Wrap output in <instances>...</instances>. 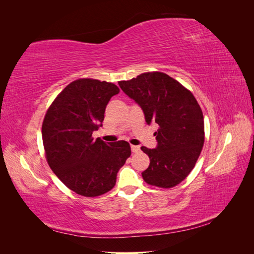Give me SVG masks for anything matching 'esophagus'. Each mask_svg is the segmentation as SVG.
<instances>
[{
    "mask_svg": "<svg viewBox=\"0 0 254 254\" xmlns=\"http://www.w3.org/2000/svg\"><path fill=\"white\" fill-rule=\"evenodd\" d=\"M131 150H132V152H139L140 151V146L131 145Z\"/></svg>",
    "mask_w": 254,
    "mask_h": 254,
    "instance_id": "34e87169",
    "label": "esophagus"
}]
</instances>
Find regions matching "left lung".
Returning <instances> with one entry per match:
<instances>
[{
	"label": "left lung",
	"mask_w": 254,
	"mask_h": 254,
	"mask_svg": "<svg viewBox=\"0 0 254 254\" xmlns=\"http://www.w3.org/2000/svg\"><path fill=\"white\" fill-rule=\"evenodd\" d=\"M119 86L141 107L146 123L159 126L156 148L141 147L150 159L143 179L158 188L177 186L194 168L204 143L200 106L180 82L161 72L143 73Z\"/></svg>",
	"instance_id": "1"
}]
</instances>
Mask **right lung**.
Instances as JSON below:
<instances>
[{
    "label": "right lung",
    "mask_w": 254,
    "mask_h": 254,
    "mask_svg": "<svg viewBox=\"0 0 254 254\" xmlns=\"http://www.w3.org/2000/svg\"><path fill=\"white\" fill-rule=\"evenodd\" d=\"M119 92L111 82L75 80L61 91L45 114L42 140L48 163L76 194L96 197L109 191L131 155L126 141L106 143L92 137L103 126L110 98Z\"/></svg>",
    "instance_id": "right-lung-1"
}]
</instances>
